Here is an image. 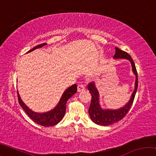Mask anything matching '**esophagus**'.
Masks as SVG:
<instances>
[{
	"mask_svg": "<svg viewBox=\"0 0 156 156\" xmlns=\"http://www.w3.org/2000/svg\"><path fill=\"white\" fill-rule=\"evenodd\" d=\"M86 89L85 88V86H84V84H83V83H80L78 84V91H84Z\"/></svg>",
	"mask_w": 156,
	"mask_h": 156,
	"instance_id": "esophagus-1",
	"label": "esophagus"
}]
</instances>
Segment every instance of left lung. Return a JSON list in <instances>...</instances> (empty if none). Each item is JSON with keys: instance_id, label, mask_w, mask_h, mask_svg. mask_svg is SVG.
Wrapping results in <instances>:
<instances>
[{"instance_id": "left-lung-1", "label": "left lung", "mask_w": 156, "mask_h": 156, "mask_svg": "<svg viewBox=\"0 0 156 156\" xmlns=\"http://www.w3.org/2000/svg\"><path fill=\"white\" fill-rule=\"evenodd\" d=\"M113 58L115 59L125 58L131 62L132 69H133V72L136 77L135 82V89H134V91L132 93L129 102L125 105V107L115 110L102 109L99 104V94L96 86H95V83H90L88 84L87 87L89 93L91 95V101L89 108V114L91 120L94 123L101 126L110 125L112 124L118 122V121L122 120L125 117L132 106L134 98H135L137 89H138V73H137L135 63L133 61V59H132L130 55L126 51H124L122 50H120L119 48H118V47H115V54L113 56Z\"/></svg>"}]
</instances>
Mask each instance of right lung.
<instances>
[{"label":"right lung","instance_id":"1","mask_svg":"<svg viewBox=\"0 0 156 156\" xmlns=\"http://www.w3.org/2000/svg\"><path fill=\"white\" fill-rule=\"evenodd\" d=\"M46 43H43L34 47L33 49H30V51L27 53L31 52L34 51V49H36L38 48H41V47L46 45ZM77 91V84H73L67 89H66L65 91L63 93L62 96L60 98L58 104L57 106L49 112H47L45 113H36L32 112L30 109L26 106V105L23 103L22 100L20 99L19 94L17 91L18 94V102L23 110L25 111V113H27V115L30 117L31 120H32L34 122H36L38 125H40L43 126H51L57 125L60 121L64 117L66 112V103H67V100L72 97L73 94L76 93Z\"/></svg>","mask_w":156,"mask_h":156}]
</instances>
